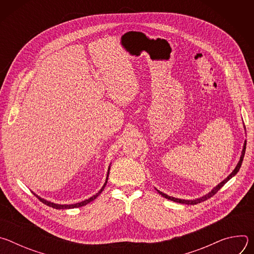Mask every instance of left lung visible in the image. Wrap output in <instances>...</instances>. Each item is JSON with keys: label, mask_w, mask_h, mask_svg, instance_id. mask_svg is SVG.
Segmentation results:
<instances>
[{"label": "left lung", "mask_w": 254, "mask_h": 254, "mask_svg": "<svg viewBox=\"0 0 254 254\" xmlns=\"http://www.w3.org/2000/svg\"><path fill=\"white\" fill-rule=\"evenodd\" d=\"M245 149H246V141L244 142V146H243V150H242V153H241V157H240V160H239V162H238V164H237V166H236V168L233 170V172L225 179V180H223L222 182L219 184V185H217L211 192H209L207 195H205V196H203V197H201V198H198V199H195V200H182V199H178V198H174V197H170V196H168V195H166V194H164L163 192H161V191H159L158 190V192L163 196V197H165L166 199H169V200H171V201H174V202H177V203H181V204H187V205H195V204H198V203H201V202H204V201H206V200H208L209 198H211L212 196H214L217 192H218L227 182L228 181L233 177V176H235L236 174H237V172L239 171V169H240V167H241V164H242V161H243V158H244V155H245Z\"/></svg>", "instance_id": "left-lung-1"}]
</instances>
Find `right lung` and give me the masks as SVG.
I'll return each mask as SVG.
<instances>
[{"instance_id":"obj_1","label":"right lung","mask_w":254,"mask_h":254,"mask_svg":"<svg viewBox=\"0 0 254 254\" xmlns=\"http://www.w3.org/2000/svg\"><path fill=\"white\" fill-rule=\"evenodd\" d=\"M108 174H110V169H108V172H107V177H106V181H105V183H104V185L102 186V188L98 191V193H96L95 195H93L92 197H90L89 199H87V200H84V201H82V202H79V203H76V204H71V205H61V204H55V203H51V202H49V201H46V200H44V199H42V198H40L39 196H37L36 194H34L36 197H37L42 203H44L45 205H47V206H49V207H52V208H55V209H71V208H78V207H81V206H84V205H86V204H88V203H90L91 201H93L94 199H96V197L103 191V189H104V187H105V185H106V183H107V179H108Z\"/></svg>"}]
</instances>
